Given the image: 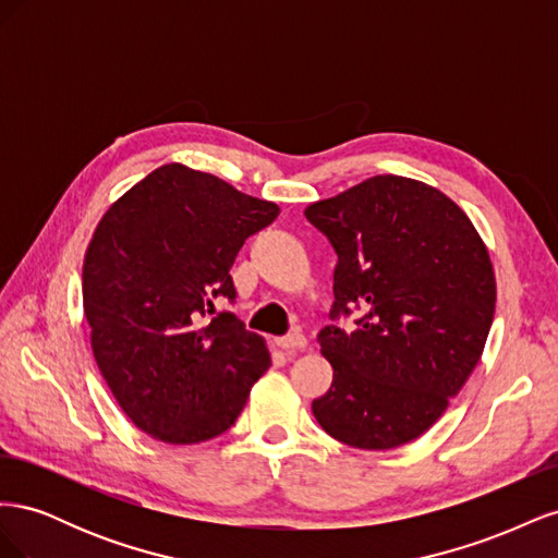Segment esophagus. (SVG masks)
<instances>
[{
    "label": "esophagus",
    "instance_id": "esophagus-1",
    "mask_svg": "<svg viewBox=\"0 0 558 558\" xmlns=\"http://www.w3.org/2000/svg\"><path fill=\"white\" fill-rule=\"evenodd\" d=\"M275 342L283 351H302V349L307 347V337L302 335V332H291V335H286V337H277Z\"/></svg>",
    "mask_w": 558,
    "mask_h": 558
}]
</instances>
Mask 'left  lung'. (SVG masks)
<instances>
[{"mask_svg":"<svg viewBox=\"0 0 558 558\" xmlns=\"http://www.w3.org/2000/svg\"><path fill=\"white\" fill-rule=\"evenodd\" d=\"M305 216L337 253L335 324L318 332L332 384L312 412L349 447L408 445L482 359L496 312L488 251L456 202L396 174L314 202ZM356 308V331L336 326Z\"/></svg>","mask_w":558,"mask_h":558,"instance_id":"1","label":"left lung"}]
</instances>
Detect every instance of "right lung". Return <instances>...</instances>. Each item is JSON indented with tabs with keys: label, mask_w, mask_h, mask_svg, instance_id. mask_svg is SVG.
<instances>
[{
	"label": "right lung",
	"mask_w": 558,
	"mask_h": 558,
	"mask_svg": "<svg viewBox=\"0 0 558 558\" xmlns=\"http://www.w3.org/2000/svg\"><path fill=\"white\" fill-rule=\"evenodd\" d=\"M279 216L275 202L172 162L109 207L83 260V312L99 373L140 430L170 445L226 433L269 367L234 302L230 267Z\"/></svg>",
	"instance_id": "add662e5"
}]
</instances>
